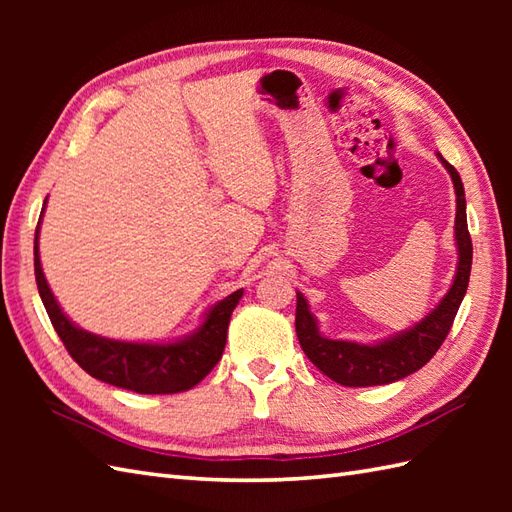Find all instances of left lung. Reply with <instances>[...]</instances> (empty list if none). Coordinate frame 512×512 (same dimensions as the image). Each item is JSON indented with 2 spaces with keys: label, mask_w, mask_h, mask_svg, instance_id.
<instances>
[{
  "label": "left lung",
  "mask_w": 512,
  "mask_h": 512,
  "mask_svg": "<svg viewBox=\"0 0 512 512\" xmlns=\"http://www.w3.org/2000/svg\"><path fill=\"white\" fill-rule=\"evenodd\" d=\"M444 169L449 171L453 189H455V246H458V266H455L453 284L447 290L438 306L427 317L418 321L411 328L398 334H391L387 339L376 343H356L343 339H328L319 330V321L310 312L306 297L297 292V317L295 328L303 352L321 372L332 378L334 383L343 387H372L387 385L405 378L420 367L427 365L433 354L440 350V345L447 339L458 314L460 303L469 288L471 262H473V244L466 226V200L464 184L460 173L455 171L438 154Z\"/></svg>",
  "instance_id": "obj_1"
}]
</instances>
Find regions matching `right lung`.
I'll list each match as a JSON object with an SVG mask.
<instances>
[{
  "instance_id": "right-lung-1",
  "label": "right lung",
  "mask_w": 512,
  "mask_h": 512,
  "mask_svg": "<svg viewBox=\"0 0 512 512\" xmlns=\"http://www.w3.org/2000/svg\"><path fill=\"white\" fill-rule=\"evenodd\" d=\"M43 209H46V202H43ZM39 226L35 233V277L39 297L65 350L90 376L114 387L136 391V394H178V391L198 385L217 365L226 345L228 321L244 295L242 288L213 303L204 312L200 328L180 336V339L167 343L107 339V336L79 328L54 299L39 259Z\"/></svg>"
}]
</instances>
